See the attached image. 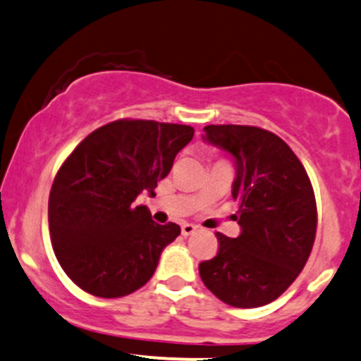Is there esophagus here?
I'll use <instances>...</instances> for the list:
<instances>
[{
  "mask_svg": "<svg viewBox=\"0 0 361 361\" xmlns=\"http://www.w3.org/2000/svg\"><path fill=\"white\" fill-rule=\"evenodd\" d=\"M195 231H197V226L192 225V223H183V225H181V233H183L185 237L195 233Z\"/></svg>",
  "mask_w": 361,
  "mask_h": 361,
  "instance_id": "34e87169",
  "label": "esophagus"
}]
</instances>
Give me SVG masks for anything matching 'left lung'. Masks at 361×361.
I'll return each mask as SVG.
<instances>
[{
  "label": "left lung",
  "instance_id": "obj_1",
  "mask_svg": "<svg viewBox=\"0 0 361 361\" xmlns=\"http://www.w3.org/2000/svg\"><path fill=\"white\" fill-rule=\"evenodd\" d=\"M204 131L207 143L233 157L231 197L238 202L240 235L216 233L218 254L199 264L200 279L226 305L264 306L289 289L313 249V187L301 161L271 131L237 124Z\"/></svg>",
  "mask_w": 361,
  "mask_h": 361
}]
</instances>
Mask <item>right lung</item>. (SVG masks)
<instances>
[{"mask_svg":"<svg viewBox=\"0 0 361 361\" xmlns=\"http://www.w3.org/2000/svg\"><path fill=\"white\" fill-rule=\"evenodd\" d=\"M192 138L185 124L119 119L90 133L66 159L51 185L48 223L56 259L75 286L109 299L152 279L181 230L152 221L135 200L154 195Z\"/></svg>","mask_w":361,"mask_h":361,"instance_id":"add662e5","label":"right lung"}]
</instances>
